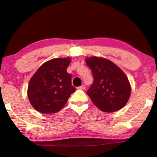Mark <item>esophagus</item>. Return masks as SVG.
<instances>
[{"label": "esophagus", "instance_id": "esophagus-1", "mask_svg": "<svg viewBox=\"0 0 157 157\" xmlns=\"http://www.w3.org/2000/svg\"><path fill=\"white\" fill-rule=\"evenodd\" d=\"M77 89L79 90H85V85H81L80 87H77Z\"/></svg>", "mask_w": 157, "mask_h": 157}]
</instances>
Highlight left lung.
<instances>
[{"label":"left lung","mask_w":157,"mask_h":157,"mask_svg":"<svg viewBox=\"0 0 157 157\" xmlns=\"http://www.w3.org/2000/svg\"><path fill=\"white\" fill-rule=\"evenodd\" d=\"M94 81L87 94L96 107L103 112H115L124 108L129 100L131 87L126 74L105 58L87 57Z\"/></svg>","instance_id":"8db88e82"}]
</instances>
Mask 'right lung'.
Returning a JSON list of instances; mask_svg holds the SVG:
<instances>
[{"mask_svg": "<svg viewBox=\"0 0 157 157\" xmlns=\"http://www.w3.org/2000/svg\"><path fill=\"white\" fill-rule=\"evenodd\" d=\"M71 58H54L46 62L29 80L27 95L31 105L41 113H57L75 91L72 75L67 72Z\"/></svg>", "mask_w": 157, "mask_h": 157, "instance_id": "right-lung-1", "label": "right lung"}]
</instances>
